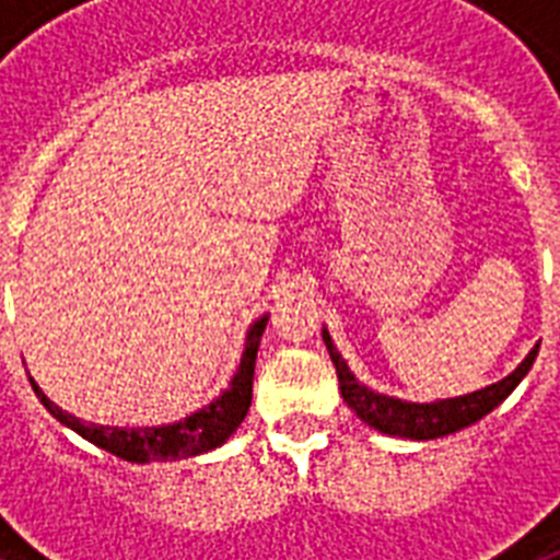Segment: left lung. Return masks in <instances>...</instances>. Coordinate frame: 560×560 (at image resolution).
I'll return each mask as SVG.
<instances>
[{
  "mask_svg": "<svg viewBox=\"0 0 560 560\" xmlns=\"http://www.w3.org/2000/svg\"><path fill=\"white\" fill-rule=\"evenodd\" d=\"M323 340L328 346V354H331L334 366H337V377H340V392L346 404H349L354 412H358L369 427L381 430V433L400 435V439H416V442H427V439H442V435H451L462 427L477 424L479 418H486L494 407H500L509 395L514 392V386L526 377V372L532 369L535 358H538L540 342L529 351V358L523 360L521 366L514 369L509 377L491 383L486 389L470 392V395H462V398H447V400H433V404H409V400L389 398V395H377L369 386L354 377L346 366V360L340 358V351L334 349L328 331H323Z\"/></svg>",
  "mask_w": 560,
  "mask_h": 560,
  "instance_id": "8db88e82",
  "label": "left lung"
}]
</instances>
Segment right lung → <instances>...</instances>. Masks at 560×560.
<instances>
[{"mask_svg": "<svg viewBox=\"0 0 560 560\" xmlns=\"http://www.w3.org/2000/svg\"><path fill=\"white\" fill-rule=\"evenodd\" d=\"M267 328V316L249 328L246 334V349L241 358L237 374L232 377L229 386L218 400H211L209 407H202L200 412L183 418L177 424H162V427H101V424H86L81 418L69 416L63 409L51 404L43 395L34 377H28L37 398L43 400V407L60 421V424L72 427L74 433L83 435L86 442L98 444L104 451L116 453L127 462H165V459H188L197 453L214 451L220 444L226 442L229 435L235 433L237 424L244 421L246 409L253 404V377H255V354H258V342Z\"/></svg>", "mask_w": 560, "mask_h": 560, "instance_id": "1", "label": "right lung"}]
</instances>
